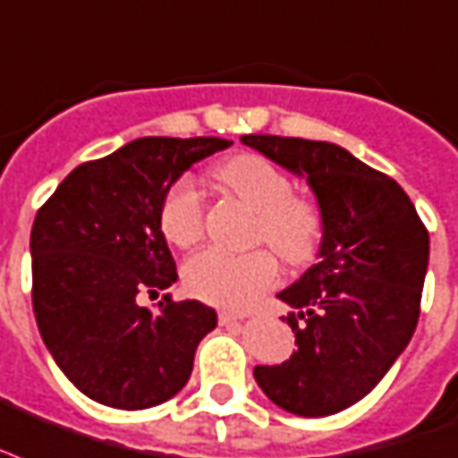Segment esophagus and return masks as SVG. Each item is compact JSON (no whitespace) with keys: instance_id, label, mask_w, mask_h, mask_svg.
<instances>
[{"instance_id":"esophagus-1","label":"esophagus","mask_w":458,"mask_h":458,"mask_svg":"<svg viewBox=\"0 0 458 458\" xmlns=\"http://www.w3.org/2000/svg\"><path fill=\"white\" fill-rule=\"evenodd\" d=\"M218 322H221L223 327H228V324L242 322V317H240V314H233V312H221L218 314Z\"/></svg>"}]
</instances>
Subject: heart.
Segmentation results:
<instances>
[{"mask_svg":"<svg viewBox=\"0 0 458 458\" xmlns=\"http://www.w3.org/2000/svg\"><path fill=\"white\" fill-rule=\"evenodd\" d=\"M216 180L257 211V240L288 264H305L322 237V214L314 201L293 194L288 173L271 160L242 153L216 167ZM160 230L177 247H191L204 235V199L190 180H180L160 206ZM278 261L268 250L225 252L208 247L184 264L187 291L211 305L242 310L276 284Z\"/></svg>","mask_w":458,"mask_h":458,"instance_id":"1","label":"heart"}]
</instances>
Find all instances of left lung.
Instances as JSON below:
<instances>
[{
	"mask_svg": "<svg viewBox=\"0 0 458 458\" xmlns=\"http://www.w3.org/2000/svg\"><path fill=\"white\" fill-rule=\"evenodd\" d=\"M244 146L305 177L322 214L319 261L278 293L298 351L257 365L276 406L322 418L375 389L413 336L430 235L396 180L329 141L247 134Z\"/></svg>",
	"mask_w": 458,
	"mask_h": 458,
	"instance_id": "obj_1",
	"label": "left lung"
}]
</instances>
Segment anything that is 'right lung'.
<instances>
[{
  "label": "right lung",
  "mask_w": 458,
  "mask_h": 458,
  "mask_svg": "<svg viewBox=\"0 0 458 458\" xmlns=\"http://www.w3.org/2000/svg\"><path fill=\"white\" fill-rule=\"evenodd\" d=\"M218 136H144L66 174L30 230L33 312L59 369L103 406L173 399L218 317L199 300L139 305L177 281L160 206L180 174L228 148Z\"/></svg>",
  "instance_id": "obj_1"
}]
</instances>
